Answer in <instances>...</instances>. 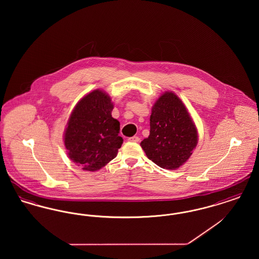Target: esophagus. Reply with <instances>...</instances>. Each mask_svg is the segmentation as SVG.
Returning a JSON list of instances; mask_svg holds the SVG:
<instances>
[{"label":"esophagus","instance_id":"34e87169","mask_svg":"<svg viewBox=\"0 0 259 259\" xmlns=\"http://www.w3.org/2000/svg\"><path fill=\"white\" fill-rule=\"evenodd\" d=\"M128 141H129V142H133V143H139V142H140V138L137 137V136H134V137L129 138Z\"/></svg>","mask_w":259,"mask_h":259}]
</instances>
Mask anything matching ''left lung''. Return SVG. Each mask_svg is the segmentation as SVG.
Listing matches in <instances>:
<instances>
[{"mask_svg": "<svg viewBox=\"0 0 259 259\" xmlns=\"http://www.w3.org/2000/svg\"><path fill=\"white\" fill-rule=\"evenodd\" d=\"M149 120V136L141 143L148 159L163 169L179 168L190 157L198 141L185 105L177 95L166 92L152 107Z\"/></svg>", "mask_w": 259, "mask_h": 259, "instance_id": "left-lung-1", "label": "left lung"}]
</instances>
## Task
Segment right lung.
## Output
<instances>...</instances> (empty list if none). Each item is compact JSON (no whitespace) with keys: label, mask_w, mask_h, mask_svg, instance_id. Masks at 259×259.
<instances>
[{"label":"right lung","mask_w":259,"mask_h":259,"mask_svg":"<svg viewBox=\"0 0 259 259\" xmlns=\"http://www.w3.org/2000/svg\"><path fill=\"white\" fill-rule=\"evenodd\" d=\"M106 93L94 90L75 106L65 132L68 155L84 171H97L116 157L123 139Z\"/></svg>","instance_id":"1"}]
</instances>
